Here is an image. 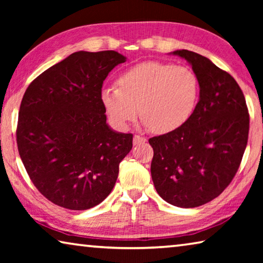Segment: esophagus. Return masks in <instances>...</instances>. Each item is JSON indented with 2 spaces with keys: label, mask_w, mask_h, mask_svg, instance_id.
<instances>
[{
  "label": "esophagus",
  "mask_w": 263,
  "mask_h": 263,
  "mask_svg": "<svg viewBox=\"0 0 263 263\" xmlns=\"http://www.w3.org/2000/svg\"><path fill=\"white\" fill-rule=\"evenodd\" d=\"M146 141H147V139H146V138H145V137H142V136H138V135H136L135 137H133V145H135V146L141 145V144H145Z\"/></svg>",
  "instance_id": "1"
}]
</instances>
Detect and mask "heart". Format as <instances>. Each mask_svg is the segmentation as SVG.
Here are the masks:
<instances>
[{
    "mask_svg": "<svg viewBox=\"0 0 263 263\" xmlns=\"http://www.w3.org/2000/svg\"><path fill=\"white\" fill-rule=\"evenodd\" d=\"M201 96L198 75L188 66L142 62L127 69L117 87L104 88L101 101L111 121L125 128L136 121L155 133H168L189 121Z\"/></svg>",
    "mask_w": 263,
    "mask_h": 263,
    "instance_id": "heart-1",
    "label": "heart"
}]
</instances>
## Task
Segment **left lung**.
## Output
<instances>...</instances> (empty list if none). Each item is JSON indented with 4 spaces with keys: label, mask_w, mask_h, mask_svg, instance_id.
Masks as SVG:
<instances>
[{
    "label": "left lung",
    "mask_w": 263,
    "mask_h": 263,
    "mask_svg": "<svg viewBox=\"0 0 263 263\" xmlns=\"http://www.w3.org/2000/svg\"><path fill=\"white\" fill-rule=\"evenodd\" d=\"M189 62L201 82L197 108L184 125L148 140L151 174L172 205L196 208L212 201L237 174L249 131L246 100L237 81L198 53L173 52Z\"/></svg>",
    "instance_id": "obj_1"
}]
</instances>
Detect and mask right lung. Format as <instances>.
Returning <instances> with one entry per match:
<instances>
[{
	"mask_svg": "<svg viewBox=\"0 0 263 263\" xmlns=\"http://www.w3.org/2000/svg\"><path fill=\"white\" fill-rule=\"evenodd\" d=\"M125 60L116 51L75 52L26 89L17 147L30 180L55 205L88 210L115 186L133 135L108 126L101 92L108 74Z\"/></svg>",
	"mask_w": 263,
	"mask_h": 263,
	"instance_id": "add662e5",
	"label": "right lung"
}]
</instances>
